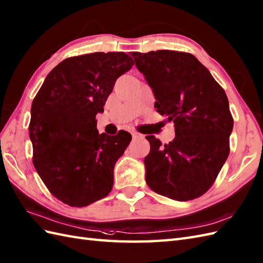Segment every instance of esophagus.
Listing matches in <instances>:
<instances>
[{
  "mask_svg": "<svg viewBox=\"0 0 263 263\" xmlns=\"http://www.w3.org/2000/svg\"><path fill=\"white\" fill-rule=\"evenodd\" d=\"M132 136H133V138H142L143 137V135H140V134L137 132H132Z\"/></svg>",
  "mask_w": 263,
  "mask_h": 263,
  "instance_id": "esophagus-1",
  "label": "esophagus"
}]
</instances>
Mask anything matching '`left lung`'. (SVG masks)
<instances>
[{
    "mask_svg": "<svg viewBox=\"0 0 263 263\" xmlns=\"http://www.w3.org/2000/svg\"><path fill=\"white\" fill-rule=\"evenodd\" d=\"M132 57L155 96L156 110L175 127L168 144L146 136V183L172 200H193L212 186L229 156L233 118L227 95L193 54L157 50Z\"/></svg>",
    "mask_w": 263,
    "mask_h": 263,
    "instance_id": "1",
    "label": "left lung"
}]
</instances>
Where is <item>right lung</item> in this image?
<instances>
[{
	"label": "right lung",
	"instance_id": "obj_1",
	"mask_svg": "<svg viewBox=\"0 0 263 263\" xmlns=\"http://www.w3.org/2000/svg\"><path fill=\"white\" fill-rule=\"evenodd\" d=\"M133 65L125 52L68 58L51 70L32 102L33 165L51 193L70 206H87L112 189L115 164L132 135L99 134L96 115Z\"/></svg>",
	"mask_w": 263,
	"mask_h": 263
}]
</instances>
